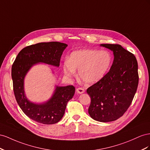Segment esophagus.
<instances>
[{
  "mask_svg": "<svg viewBox=\"0 0 150 150\" xmlns=\"http://www.w3.org/2000/svg\"><path fill=\"white\" fill-rule=\"evenodd\" d=\"M76 92H77V93H79L80 94H82L85 92V90L83 88H78L77 89H76Z\"/></svg>",
  "mask_w": 150,
  "mask_h": 150,
  "instance_id": "1",
  "label": "esophagus"
}]
</instances>
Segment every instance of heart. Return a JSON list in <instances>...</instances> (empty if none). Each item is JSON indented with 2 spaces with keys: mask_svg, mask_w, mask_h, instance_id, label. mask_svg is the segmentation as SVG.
Instances as JSON below:
<instances>
[{
  "mask_svg": "<svg viewBox=\"0 0 150 150\" xmlns=\"http://www.w3.org/2000/svg\"><path fill=\"white\" fill-rule=\"evenodd\" d=\"M112 57L107 51L81 50L72 52L68 61L63 63V72L68 77L75 76L76 71L84 83L94 84L108 72Z\"/></svg>",
  "mask_w": 150,
  "mask_h": 150,
  "instance_id": "heart-1",
  "label": "heart"
}]
</instances>
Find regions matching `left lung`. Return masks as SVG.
<instances>
[{"mask_svg":"<svg viewBox=\"0 0 150 150\" xmlns=\"http://www.w3.org/2000/svg\"><path fill=\"white\" fill-rule=\"evenodd\" d=\"M113 52L109 71L88 87L91 98L88 114L99 122L115 121L129 108L138 85V66L134 55L119 45L101 44Z\"/></svg>","mask_w":150,"mask_h":150,"instance_id":"obj_1","label":"left lung"}]
</instances>
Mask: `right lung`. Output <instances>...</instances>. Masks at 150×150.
<instances>
[{
  "label": "right lung",
  "instance_id": "1",
  "mask_svg": "<svg viewBox=\"0 0 150 150\" xmlns=\"http://www.w3.org/2000/svg\"><path fill=\"white\" fill-rule=\"evenodd\" d=\"M67 45L59 42H40L25 47L17 56L12 66L11 75L16 99L24 113L32 120L44 125H53L61 120L68 102L74 96L73 85L55 86L52 96L42 103L28 99L24 91V79L28 72L38 63L58 67Z\"/></svg>",
  "mask_w": 150,
  "mask_h": 150
}]
</instances>
